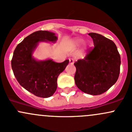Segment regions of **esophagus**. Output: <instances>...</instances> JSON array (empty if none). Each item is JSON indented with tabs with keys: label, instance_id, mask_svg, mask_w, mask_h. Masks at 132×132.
Masks as SVG:
<instances>
[{
	"label": "esophagus",
	"instance_id": "esophagus-1",
	"mask_svg": "<svg viewBox=\"0 0 132 132\" xmlns=\"http://www.w3.org/2000/svg\"><path fill=\"white\" fill-rule=\"evenodd\" d=\"M69 62L70 64H73L74 63V59H69Z\"/></svg>",
	"mask_w": 132,
	"mask_h": 132
}]
</instances>
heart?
Returning <instances> with one entry per match:
<instances>
[{
    "mask_svg": "<svg viewBox=\"0 0 132 132\" xmlns=\"http://www.w3.org/2000/svg\"><path fill=\"white\" fill-rule=\"evenodd\" d=\"M84 40L82 39H75L72 41L71 42V45L74 48H77L78 46H80L82 43H83Z\"/></svg>",
    "mask_w": 132,
    "mask_h": 132,
    "instance_id": "heart-1",
    "label": "heart"
}]
</instances>
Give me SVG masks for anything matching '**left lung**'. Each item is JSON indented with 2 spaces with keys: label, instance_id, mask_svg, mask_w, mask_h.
Here are the masks:
<instances>
[{
  "label": "left lung",
  "instance_id": "8db88e82",
  "mask_svg": "<svg viewBox=\"0 0 132 132\" xmlns=\"http://www.w3.org/2000/svg\"><path fill=\"white\" fill-rule=\"evenodd\" d=\"M94 47L83 59L76 61L75 82L79 89L91 95L109 90L118 80L121 57L116 45L101 34L91 32Z\"/></svg>",
  "mask_w": 132,
  "mask_h": 132
}]
</instances>
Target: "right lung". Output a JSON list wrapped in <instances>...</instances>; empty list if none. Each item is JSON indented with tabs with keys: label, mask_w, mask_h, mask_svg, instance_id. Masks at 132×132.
I'll list each match as a JSON object with an SVG mask.
<instances>
[{
	"label": "right lung",
	"mask_w": 132,
	"mask_h": 132,
	"mask_svg": "<svg viewBox=\"0 0 132 132\" xmlns=\"http://www.w3.org/2000/svg\"><path fill=\"white\" fill-rule=\"evenodd\" d=\"M55 34L47 30L34 32L18 44L13 52L11 68L18 83L27 91L41 98H48L57 89L58 76L69 63H57L52 59L38 61L33 52L40 42L55 43Z\"/></svg>",
	"instance_id": "add662e5"
}]
</instances>
